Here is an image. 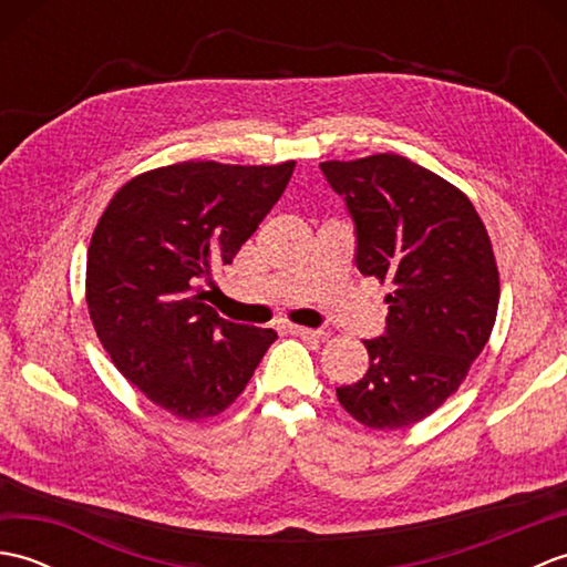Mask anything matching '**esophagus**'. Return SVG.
Masks as SVG:
<instances>
[{
	"label": "esophagus",
	"mask_w": 567,
	"mask_h": 567,
	"mask_svg": "<svg viewBox=\"0 0 567 567\" xmlns=\"http://www.w3.org/2000/svg\"><path fill=\"white\" fill-rule=\"evenodd\" d=\"M290 331L295 336H302V339H321L323 331L321 329H309V327H297V323H292Z\"/></svg>",
	"instance_id": "1"
}]
</instances>
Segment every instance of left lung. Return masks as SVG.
<instances>
[{
    "label": "left lung",
    "mask_w": 567,
    "mask_h": 567,
    "mask_svg": "<svg viewBox=\"0 0 567 567\" xmlns=\"http://www.w3.org/2000/svg\"><path fill=\"white\" fill-rule=\"evenodd\" d=\"M355 221L358 270L390 287L370 368L336 390L358 424L412 426L457 392L497 319L499 270L465 192L404 155L321 163Z\"/></svg>",
    "instance_id": "left-lung-1"
}]
</instances>
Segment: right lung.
<instances>
[{
  "label": "right lung",
  "mask_w": 567,
  "mask_h": 567,
  "mask_svg": "<svg viewBox=\"0 0 567 567\" xmlns=\"http://www.w3.org/2000/svg\"><path fill=\"white\" fill-rule=\"evenodd\" d=\"M295 161H185L131 177L90 240L84 297L122 375L185 421L219 416L277 339L221 319L202 299L280 199Z\"/></svg>",
  "instance_id": "right-lung-1"
}]
</instances>
